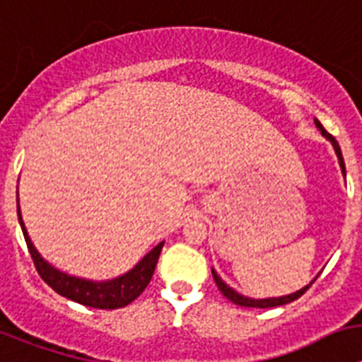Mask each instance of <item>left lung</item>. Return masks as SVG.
<instances>
[{
    "instance_id": "obj_1",
    "label": "left lung",
    "mask_w": 362,
    "mask_h": 362,
    "mask_svg": "<svg viewBox=\"0 0 362 362\" xmlns=\"http://www.w3.org/2000/svg\"><path fill=\"white\" fill-rule=\"evenodd\" d=\"M315 125H317V129H319V131H320V134H322V136H325L326 140H328V142L333 146V149H335V155H337V158H339V165H341L342 175L346 177V168H344V160H342V153H341V147H339L337 140H335V138H333L329 133H326V129L322 127V125H320V122L317 120V118H315ZM211 273H213V279H215L216 286H218V290L222 291V295H224L226 298H229V300H231V303H233V304H237V306H244V308H273V306H282V304L293 303V300H297V298L300 297V295L306 293L308 288H310V286H312L313 282H315V279H317V276H315V279H313V281L310 282V284L304 286V288H300V290L293 291V293L282 295V297L253 298V297H246V295H242V293H238V291H235L233 288H231V286H228L224 281H222V279H220V275L213 268H211Z\"/></svg>"
}]
</instances>
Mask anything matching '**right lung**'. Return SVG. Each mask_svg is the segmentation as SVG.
Listing matches in <instances>:
<instances>
[{
	"label": "right lung",
	"mask_w": 362,
	"mask_h": 362,
	"mask_svg": "<svg viewBox=\"0 0 362 362\" xmlns=\"http://www.w3.org/2000/svg\"><path fill=\"white\" fill-rule=\"evenodd\" d=\"M18 218H20L21 231H23L25 242L29 246L30 257L34 260L37 273L43 281L56 291V293L64 295L71 298L74 303H80L83 306L98 308V310H116V308H124L131 304L136 297H140L144 290L149 284L151 276L155 273L156 262H158L160 251H162L163 242L156 244L149 253L138 260L136 266L129 269L124 275H118L109 281H90V279H81L74 276L71 273H65L58 269L56 266L43 259L40 251L33 244L29 237V231L25 228L23 216L20 209V197H18Z\"/></svg>",
	"instance_id": "add662e5"
}]
</instances>
